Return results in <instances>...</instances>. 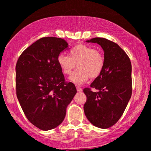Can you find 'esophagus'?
I'll return each mask as SVG.
<instances>
[{
  "label": "esophagus",
  "mask_w": 151,
  "mask_h": 151,
  "mask_svg": "<svg viewBox=\"0 0 151 151\" xmlns=\"http://www.w3.org/2000/svg\"><path fill=\"white\" fill-rule=\"evenodd\" d=\"M77 90L78 92H81L82 91V88H80L79 86H77Z\"/></svg>",
  "instance_id": "34e87169"
}]
</instances>
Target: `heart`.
<instances>
[{"label": "heart", "mask_w": 151, "mask_h": 151, "mask_svg": "<svg viewBox=\"0 0 151 151\" xmlns=\"http://www.w3.org/2000/svg\"><path fill=\"white\" fill-rule=\"evenodd\" d=\"M57 63L64 74H70L76 67L78 69L69 77V80L75 84H81L87 81L89 77L96 78L101 74L104 67V57L101 52L90 46L79 44L70 51V57L60 54Z\"/></svg>", "instance_id": "1"}]
</instances>
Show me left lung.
Returning <instances> with one entry per match:
<instances>
[{
    "mask_svg": "<svg viewBox=\"0 0 151 151\" xmlns=\"http://www.w3.org/2000/svg\"><path fill=\"white\" fill-rule=\"evenodd\" d=\"M88 43L99 44L104 52V67L90 87L85 88L87 97L85 114L96 127H111L120 119L132 94V65L129 57L117 44L104 38H93Z\"/></svg>",
    "mask_w": 151,
    "mask_h": 151,
    "instance_id": "8db88e82",
    "label": "left lung"
}]
</instances>
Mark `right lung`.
Listing matches in <instances>:
<instances>
[{"instance_id":"1","label":"right lung","mask_w":151,"mask_h":151,"mask_svg":"<svg viewBox=\"0 0 151 151\" xmlns=\"http://www.w3.org/2000/svg\"><path fill=\"white\" fill-rule=\"evenodd\" d=\"M68 47L61 38H41L24 50L16 65L18 100L27 119L42 130L63 122L77 93L73 83L65 82L57 63L58 56Z\"/></svg>"}]
</instances>
